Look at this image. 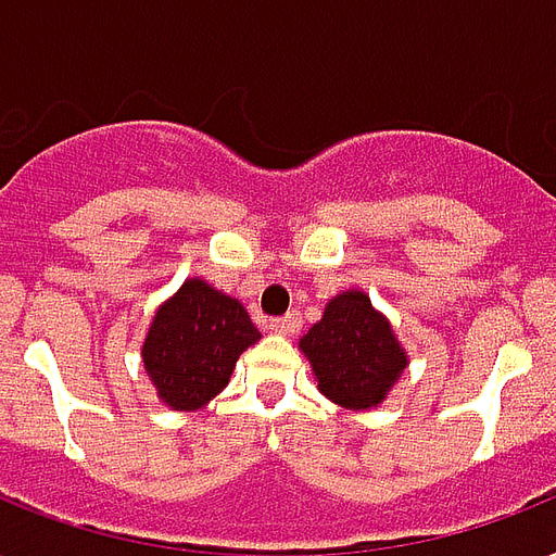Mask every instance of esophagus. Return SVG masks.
<instances>
[{"mask_svg": "<svg viewBox=\"0 0 556 556\" xmlns=\"http://www.w3.org/2000/svg\"><path fill=\"white\" fill-rule=\"evenodd\" d=\"M269 330L273 333H283V337H290V333H295L299 330V316L295 313H287V316H278V318H269Z\"/></svg>", "mask_w": 556, "mask_h": 556, "instance_id": "1", "label": "esophagus"}]
</instances>
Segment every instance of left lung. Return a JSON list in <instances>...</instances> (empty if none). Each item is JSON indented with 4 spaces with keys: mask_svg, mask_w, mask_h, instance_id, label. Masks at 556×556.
<instances>
[{
    "mask_svg": "<svg viewBox=\"0 0 556 556\" xmlns=\"http://www.w3.org/2000/svg\"><path fill=\"white\" fill-rule=\"evenodd\" d=\"M299 345L316 371L321 394L348 408L382 403L406 368V354L391 325L365 292L351 290L330 299L321 321L309 327Z\"/></svg>",
    "mask_w": 556,
    "mask_h": 556,
    "instance_id": "1",
    "label": "left lung"
}]
</instances>
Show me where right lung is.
<instances>
[{
	"label": "right lung",
	"instance_id": "obj_1",
	"mask_svg": "<svg viewBox=\"0 0 556 556\" xmlns=\"http://www.w3.org/2000/svg\"><path fill=\"white\" fill-rule=\"evenodd\" d=\"M257 339L238 299L191 278L159 307L141 356L159 397L176 412H191L226 389L238 356Z\"/></svg>",
	"mask_w": 556,
	"mask_h": 556
}]
</instances>
